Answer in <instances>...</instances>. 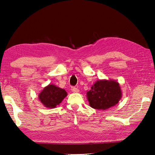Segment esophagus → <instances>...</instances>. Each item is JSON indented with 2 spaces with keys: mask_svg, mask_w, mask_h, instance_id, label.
I'll use <instances>...</instances> for the list:
<instances>
[{
  "mask_svg": "<svg viewBox=\"0 0 155 155\" xmlns=\"http://www.w3.org/2000/svg\"><path fill=\"white\" fill-rule=\"evenodd\" d=\"M71 91L73 92V93H78L79 92V90H78V88H76L74 87H71Z\"/></svg>",
  "mask_w": 155,
  "mask_h": 155,
  "instance_id": "esophagus-1",
  "label": "esophagus"
}]
</instances>
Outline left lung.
<instances>
[{"label":"left lung","instance_id":"8db88e82","mask_svg":"<svg viewBox=\"0 0 155 155\" xmlns=\"http://www.w3.org/2000/svg\"><path fill=\"white\" fill-rule=\"evenodd\" d=\"M120 86L114 80H98L87 93L90 107L106 110L115 106L122 98Z\"/></svg>","mask_w":155,"mask_h":155}]
</instances>
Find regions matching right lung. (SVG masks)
Wrapping results in <instances>:
<instances>
[{"label":"right lung","mask_w":155,"mask_h":155,"mask_svg":"<svg viewBox=\"0 0 155 155\" xmlns=\"http://www.w3.org/2000/svg\"><path fill=\"white\" fill-rule=\"evenodd\" d=\"M67 96V93L64 89L53 84H50L38 94V99L45 107L54 108L61 103Z\"/></svg>","instance_id":"1"}]
</instances>
